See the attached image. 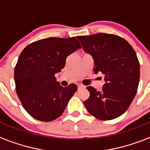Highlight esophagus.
<instances>
[{
  "instance_id": "34e87169",
  "label": "esophagus",
  "mask_w": 150,
  "mask_h": 150,
  "mask_svg": "<svg viewBox=\"0 0 150 150\" xmlns=\"http://www.w3.org/2000/svg\"><path fill=\"white\" fill-rule=\"evenodd\" d=\"M77 86H78V89H79V90L82 89V88H86V86H83V84H78Z\"/></svg>"
}]
</instances>
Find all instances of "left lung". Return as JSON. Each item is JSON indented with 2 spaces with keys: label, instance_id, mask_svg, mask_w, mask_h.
<instances>
[{
  "label": "left lung",
  "instance_id": "obj_1",
  "mask_svg": "<svg viewBox=\"0 0 150 150\" xmlns=\"http://www.w3.org/2000/svg\"><path fill=\"white\" fill-rule=\"evenodd\" d=\"M77 38L93 58L95 74L101 72L105 80L100 91L87 87L90 96L85 107L98 120L116 119L128 110L137 93L140 63L136 52L128 41L115 34L98 33Z\"/></svg>",
  "mask_w": 150,
  "mask_h": 150
}]
</instances>
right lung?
<instances>
[{"mask_svg": "<svg viewBox=\"0 0 150 150\" xmlns=\"http://www.w3.org/2000/svg\"><path fill=\"white\" fill-rule=\"evenodd\" d=\"M81 48L76 38H49L28 45L14 71L16 90L22 107L36 120L51 122L61 116L77 90L71 83L62 87L55 74L67 57Z\"/></svg>", "mask_w": 150, "mask_h": 150, "instance_id": "obj_1", "label": "right lung"}]
</instances>
